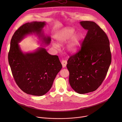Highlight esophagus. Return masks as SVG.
<instances>
[{"label":"esophagus","mask_w":122,"mask_h":122,"mask_svg":"<svg viewBox=\"0 0 122 122\" xmlns=\"http://www.w3.org/2000/svg\"><path fill=\"white\" fill-rule=\"evenodd\" d=\"M67 64V61L66 60H62L61 61V64L62 65L63 68H64L66 66Z\"/></svg>","instance_id":"obj_1"}]
</instances>
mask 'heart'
Here are the masks:
<instances>
[{
    "label": "heart",
    "instance_id": "heart-1",
    "mask_svg": "<svg viewBox=\"0 0 122 122\" xmlns=\"http://www.w3.org/2000/svg\"><path fill=\"white\" fill-rule=\"evenodd\" d=\"M75 31L73 28H67L60 31L55 37L58 44L65 43L71 38L66 46L67 50L70 53H75L78 51L82 38V35L79 32L74 34ZM53 46L55 48L59 47V45L57 44L54 43Z\"/></svg>",
    "mask_w": 122,
    "mask_h": 122
}]
</instances>
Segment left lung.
I'll return each instance as SVG.
<instances>
[{"mask_svg": "<svg viewBox=\"0 0 122 122\" xmlns=\"http://www.w3.org/2000/svg\"><path fill=\"white\" fill-rule=\"evenodd\" d=\"M87 34L81 49L70 55L67 64L72 88L79 94L97 90L102 83L111 62L109 41L104 31L95 22H80Z\"/></svg>", "mask_w": 122, "mask_h": 122, "instance_id": "8db88e82", "label": "left lung"}]
</instances>
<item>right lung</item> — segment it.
<instances>
[{"instance_id": "1", "label": "right lung", "mask_w": 122, "mask_h": 122, "mask_svg": "<svg viewBox=\"0 0 122 122\" xmlns=\"http://www.w3.org/2000/svg\"><path fill=\"white\" fill-rule=\"evenodd\" d=\"M45 22L33 21L21 26L13 36L8 58L12 73L19 87L24 92L42 96L52 86L53 81L62 65L57 55L49 54L43 47L34 52L23 53L18 43L26 35L36 33L43 43H50L51 39L42 32Z\"/></svg>"}]
</instances>
